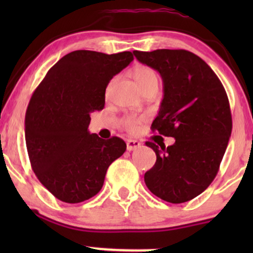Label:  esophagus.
<instances>
[{
  "mask_svg": "<svg viewBox=\"0 0 253 253\" xmlns=\"http://www.w3.org/2000/svg\"><path fill=\"white\" fill-rule=\"evenodd\" d=\"M127 151H134L136 149H139V147L141 146V143L138 140H132V139H129V140H127Z\"/></svg>",
  "mask_w": 253,
  "mask_h": 253,
  "instance_id": "34e87169",
  "label": "esophagus"
}]
</instances>
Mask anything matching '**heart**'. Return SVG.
<instances>
[{
  "label": "heart",
  "instance_id": "1",
  "mask_svg": "<svg viewBox=\"0 0 253 253\" xmlns=\"http://www.w3.org/2000/svg\"><path fill=\"white\" fill-rule=\"evenodd\" d=\"M133 76H134V80L140 89H143L144 86H146L147 84L152 82H158V75L156 74L155 70L147 68V66H138V68L134 69L133 71ZM143 119L134 117V115H129V117H126L123 120V125L125 128L129 132H135L138 130L139 126H140Z\"/></svg>",
  "mask_w": 253,
  "mask_h": 253
}]
</instances>
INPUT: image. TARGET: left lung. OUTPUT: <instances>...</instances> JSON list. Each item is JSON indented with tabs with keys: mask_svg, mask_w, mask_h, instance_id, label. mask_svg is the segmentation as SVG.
Returning <instances> with one entry per match:
<instances>
[{
	"mask_svg": "<svg viewBox=\"0 0 253 253\" xmlns=\"http://www.w3.org/2000/svg\"><path fill=\"white\" fill-rule=\"evenodd\" d=\"M159 72L164 96L152 128L172 136L165 147L146 141L157 161L145 173L146 187L159 199L183 203L203 193L215 178L232 132L225 88L208 64L185 50L133 52Z\"/></svg>",
	"mask_w": 253,
	"mask_h": 253,
	"instance_id": "obj_1",
	"label": "left lung"
}]
</instances>
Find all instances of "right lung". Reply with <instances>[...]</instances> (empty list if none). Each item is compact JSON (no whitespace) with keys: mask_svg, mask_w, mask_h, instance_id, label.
<instances>
[{"mask_svg":"<svg viewBox=\"0 0 253 253\" xmlns=\"http://www.w3.org/2000/svg\"><path fill=\"white\" fill-rule=\"evenodd\" d=\"M133 60L130 52L78 50L60 58L32 95L25 138L32 169L53 196L80 203L102 188L109 165L126 143L90 134V114L104 107L109 81Z\"/></svg>","mask_w":253,"mask_h":253,"instance_id":"right-lung-1","label":"right lung"}]
</instances>
